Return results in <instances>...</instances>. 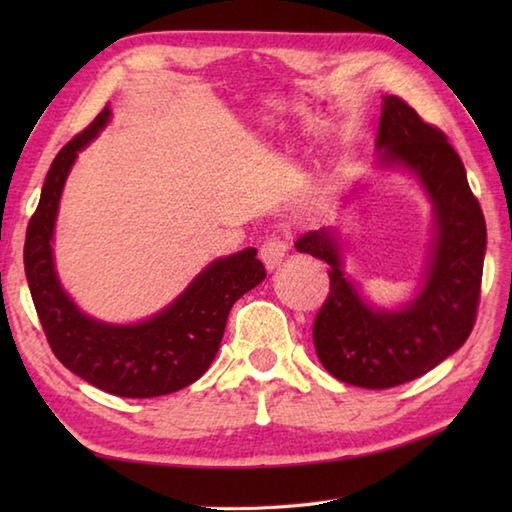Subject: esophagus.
I'll return each mask as SVG.
<instances>
[{"mask_svg": "<svg viewBox=\"0 0 512 512\" xmlns=\"http://www.w3.org/2000/svg\"><path fill=\"white\" fill-rule=\"evenodd\" d=\"M286 253H288V242H286V237H281V235H270L262 244V248H259V257H262V262L266 264L268 270H273L281 262H284Z\"/></svg>", "mask_w": 512, "mask_h": 512, "instance_id": "obj_1", "label": "esophagus"}]
</instances>
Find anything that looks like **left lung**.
<instances>
[{
    "label": "left lung",
    "instance_id": "obj_1",
    "mask_svg": "<svg viewBox=\"0 0 512 512\" xmlns=\"http://www.w3.org/2000/svg\"><path fill=\"white\" fill-rule=\"evenodd\" d=\"M376 147L380 162L405 165L436 209V248L424 288L405 310H372L339 268V246L321 231L295 248L330 264V292L312 325L321 365L347 385L389 389L427 374L460 350L477 319L486 222L462 160L436 125L424 123L400 96H385Z\"/></svg>",
    "mask_w": 512,
    "mask_h": 512
}]
</instances>
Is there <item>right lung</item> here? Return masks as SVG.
I'll return each mask as SVG.
<instances>
[{
	"instance_id": "right-lung-1",
	"label": "right lung",
	"mask_w": 512,
	"mask_h": 512,
	"mask_svg": "<svg viewBox=\"0 0 512 512\" xmlns=\"http://www.w3.org/2000/svg\"><path fill=\"white\" fill-rule=\"evenodd\" d=\"M110 107L52 160L24 244V268L41 328L59 361L107 394L156 398L195 383L220 350L233 303L262 284L255 248L217 259L167 310L138 325H105L76 310L52 264V231L63 182L76 158L105 127Z\"/></svg>"
}]
</instances>
